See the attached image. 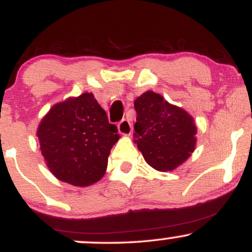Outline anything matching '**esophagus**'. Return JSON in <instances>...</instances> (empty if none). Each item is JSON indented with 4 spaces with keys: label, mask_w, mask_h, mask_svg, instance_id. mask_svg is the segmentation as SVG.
Listing matches in <instances>:
<instances>
[{
    "label": "esophagus",
    "mask_w": 252,
    "mask_h": 252,
    "mask_svg": "<svg viewBox=\"0 0 252 252\" xmlns=\"http://www.w3.org/2000/svg\"><path fill=\"white\" fill-rule=\"evenodd\" d=\"M117 128H118V131H120V134H122L124 136H130V134H131L132 131V126L128 120L121 121V122L117 124Z\"/></svg>",
    "instance_id": "1"
}]
</instances>
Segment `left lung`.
<instances>
[{"label": "left lung", "mask_w": 252, "mask_h": 252, "mask_svg": "<svg viewBox=\"0 0 252 252\" xmlns=\"http://www.w3.org/2000/svg\"><path fill=\"white\" fill-rule=\"evenodd\" d=\"M134 106L137 114L134 142L146 162L158 172L178 168L195 149L193 117L154 91H146L136 98Z\"/></svg>", "instance_id": "8db88e82"}]
</instances>
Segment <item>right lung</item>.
I'll return each mask as SVG.
<instances>
[{
  "mask_svg": "<svg viewBox=\"0 0 252 252\" xmlns=\"http://www.w3.org/2000/svg\"><path fill=\"white\" fill-rule=\"evenodd\" d=\"M40 150L58 180L78 187L99 181L120 135L94 94L54 104L37 126Z\"/></svg>",
  "mask_w": 252,
  "mask_h": 252,
  "instance_id": "right-lung-1",
  "label": "right lung"
}]
</instances>
